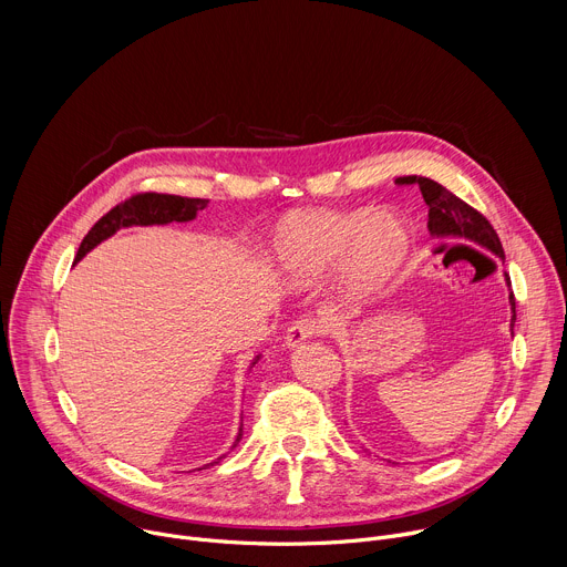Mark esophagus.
I'll return each instance as SVG.
<instances>
[{"mask_svg":"<svg viewBox=\"0 0 567 567\" xmlns=\"http://www.w3.org/2000/svg\"><path fill=\"white\" fill-rule=\"evenodd\" d=\"M318 332H322L320 320H316V318H298L296 322H291V328L287 330L285 346H287L289 350H293V348L302 346L305 341H309V339H311L313 334H318Z\"/></svg>","mask_w":567,"mask_h":567,"instance_id":"34e87169","label":"esophagus"}]
</instances>
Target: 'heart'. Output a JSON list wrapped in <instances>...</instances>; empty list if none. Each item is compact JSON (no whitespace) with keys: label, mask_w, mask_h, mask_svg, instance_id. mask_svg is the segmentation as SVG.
I'll use <instances>...</instances> for the list:
<instances>
[{"label":"heart","mask_w":567,"mask_h":567,"mask_svg":"<svg viewBox=\"0 0 567 567\" xmlns=\"http://www.w3.org/2000/svg\"><path fill=\"white\" fill-rule=\"evenodd\" d=\"M411 230L392 213L309 210L285 217L274 237L269 269L285 287H311L337 269L339 293L363 305L406 265Z\"/></svg>","instance_id":"heart-1"}]
</instances>
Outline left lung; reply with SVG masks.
Returning <instances> with one entry per match:
<instances>
[{"mask_svg":"<svg viewBox=\"0 0 567 567\" xmlns=\"http://www.w3.org/2000/svg\"><path fill=\"white\" fill-rule=\"evenodd\" d=\"M399 184H415L422 190V197L429 206V230L437 239H464L468 245H475L484 251L494 254L501 262H505V251L498 239V233L494 226L487 221V217H482L475 208H471L466 202H462L457 195L446 190L442 184L429 179V177H399ZM505 285L509 289V305H512V320H509V330L514 337V322H516V300L512 291L509 276L503 271Z\"/></svg>","mask_w":567,"mask_h":567,"instance_id":"left-lung-1","label":"left lung"}]
</instances>
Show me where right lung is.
<instances>
[{"instance_id": "add662e5", "label": "right lung", "mask_w": 567, "mask_h": 567, "mask_svg": "<svg viewBox=\"0 0 567 567\" xmlns=\"http://www.w3.org/2000/svg\"><path fill=\"white\" fill-rule=\"evenodd\" d=\"M206 206H208V199H193V197H179V195H158V193L134 195L132 199H127V202L118 204L116 208H112L107 215H103L92 226V230L85 235V239L80 241V249L75 254V262L83 260L94 247H99L101 241H105L107 237H112L121 228L154 226V224L164 226V224H171V221H190ZM258 361H260V357H256L251 361L249 370ZM239 440H241V424H239V431H237V437H235L233 446H237ZM219 460L221 457H217V460H213L210 464H204V466H213Z\"/></svg>"}]
</instances>
